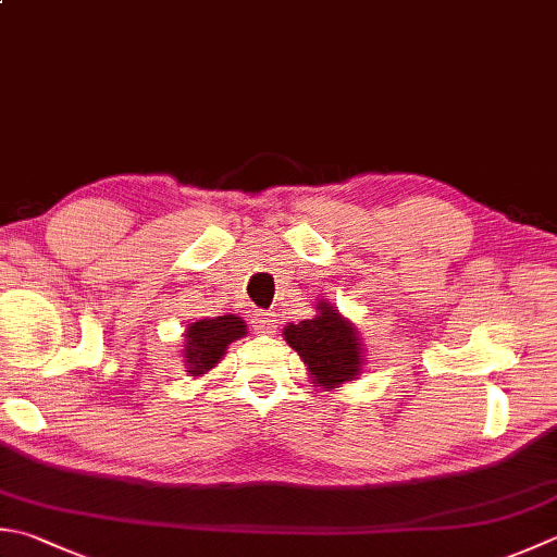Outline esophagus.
Wrapping results in <instances>:
<instances>
[{
    "mask_svg": "<svg viewBox=\"0 0 557 557\" xmlns=\"http://www.w3.org/2000/svg\"><path fill=\"white\" fill-rule=\"evenodd\" d=\"M256 333H263V335H275L277 333V325L275 319H272V313H256Z\"/></svg>",
    "mask_w": 557,
    "mask_h": 557,
    "instance_id": "esophagus-1",
    "label": "esophagus"
}]
</instances>
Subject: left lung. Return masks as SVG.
<instances>
[{"instance_id":"left-lung-1","label":"left lung","mask_w":557,"mask_h":557,"mask_svg":"<svg viewBox=\"0 0 557 557\" xmlns=\"http://www.w3.org/2000/svg\"><path fill=\"white\" fill-rule=\"evenodd\" d=\"M282 335L304 359L311 384L337 388L362 372L364 350L357 329L329 301L315 304L313 319L289 323Z\"/></svg>"}]
</instances>
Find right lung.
<instances>
[{
  "instance_id": "obj_1",
  "label": "right lung",
  "mask_w": 557,
  "mask_h": 557,
  "mask_svg": "<svg viewBox=\"0 0 557 557\" xmlns=\"http://www.w3.org/2000/svg\"><path fill=\"white\" fill-rule=\"evenodd\" d=\"M246 335V323L234 313L200 319L185 331V372L202 376L222 362L226 347Z\"/></svg>"
}]
</instances>
